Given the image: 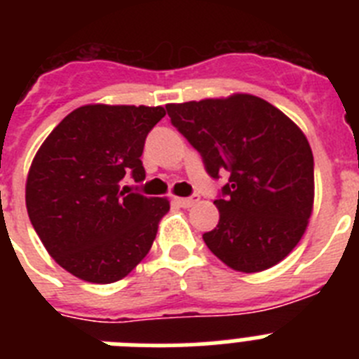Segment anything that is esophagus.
<instances>
[{
  "label": "esophagus",
  "mask_w": 359,
  "mask_h": 359,
  "mask_svg": "<svg viewBox=\"0 0 359 359\" xmlns=\"http://www.w3.org/2000/svg\"><path fill=\"white\" fill-rule=\"evenodd\" d=\"M198 201H199V196H190V198H174V203H176L177 207H182V208H190Z\"/></svg>",
  "instance_id": "esophagus-1"
}]
</instances>
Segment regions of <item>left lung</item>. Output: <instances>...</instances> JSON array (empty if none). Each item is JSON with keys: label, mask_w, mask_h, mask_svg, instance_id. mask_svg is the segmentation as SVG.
<instances>
[{"label": "left lung", "mask_w": 359, "mask_h": 359, "mask_svg": "<svg viewBox=\"0 0 359 359\" xmlns=\"http://www.w3.org/2000/svg\"><path fill=\"white\" fill-rule=\"evenodd\" d=\"M165 107L210 177L228 176L214 201L217 226L203 233L208 250L243 273L278 264L313 212L315 161L306 135L280 109L246 93Z\"/></svg>", "instance_id": "obj_1"}]
</instances>
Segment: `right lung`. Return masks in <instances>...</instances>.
<instances>
[{
    "label": "right lung",
    "instance_id": "add662e5",
    "mask_svg": "<svg viewBox=\"0 0 359 359\" xmlns=\"http://www.w3.org/2000/svg\"><path fill=\"white\" fill-rule=\"evenodd\" d=\"M163 116L161 106L90 104L65 116L37 151L28 217L46 252L75 277L111 284L151 250L169 199L129 192L122 180H145V138Z\"/></svg>",
    "mask_w": 359,
    "mask_h": 359
}]
</instances>
